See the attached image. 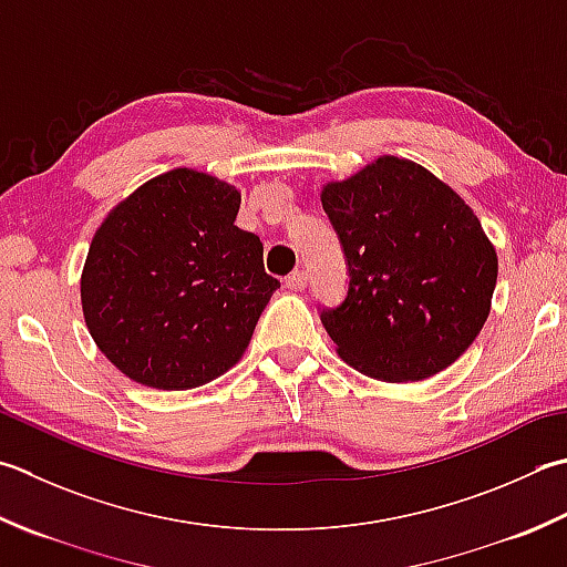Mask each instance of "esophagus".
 I'll use <instances>...</instances> for the list:
<instances>
[{
    "label": "esophagus",
    "mask_w": 567,
    "mask_h": 567,
    "mask_svg": "<svg viewBox=\"0 0 567 567\" xmlns=\"http://www.w3.org/2000/svg\"><path fill=\"white\" fill-rule=\"evenodd\" d=\"M307 282H309V275H307L305 270H295V272L285 280V287H287V290H292V292H299V290H305Z\"/></svg>",
    "instance_id": "34e87169"
}]
</instances>
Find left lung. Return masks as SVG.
<instances>
[{"mask_svg": "<svg viewBox=\"0 0 567 567\" xmlns=\"http://www.w3.org/2000/svg\"><path fill=\"white\" fill-rule=\"evenodd\" d=\"M321 206L349 290L319 307L339 357L369 379L413 383L457 361L489 317L496 250L457 192L415 162L381 157L331 182Z\"/></svg>", "mask_w": 567, "mask_h": 567, "instance_id": "left-lung-1", "label": "left lung"}]
</instances>
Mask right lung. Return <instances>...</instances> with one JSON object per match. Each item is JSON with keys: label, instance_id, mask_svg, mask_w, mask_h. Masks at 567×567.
Listing matches in <instances>:
<instances>
[{"label": "right lung", "instance_id": "obj_1", "mask_svg": "<svg viewBox=\"0 0 567 567\" xmlns=\"http://www.w3.org/2000/svg\"><path fill=\"white\" fill-rule=\"evenodd\" d=\"M236 186L194 169L154 176L110 210L81 277L85 324L132 381L186 391L248 349L280 280L240 230Z\"/></svg>", "mask_w": 567, "mask_h": 567}]
</instances>
